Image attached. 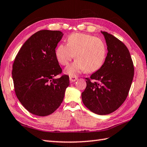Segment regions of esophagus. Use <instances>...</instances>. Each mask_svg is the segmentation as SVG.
I'll use <instances>...</instances> for the list:
<instances>
[{
	"instance_id": "34e87169",
	"label": "esophagus",
	"mask_w": 147,
	"mask_h": 147,
	"mask_svg": "<svg viewBox=\"0 0 147 147\" xmlns=\"http://www.w3.org/2000/svg\"><path fill=\"white\" fill-rule=\"evenodd\" d=\"M77 80V77H74V76H70V81L71 82H75Z\"/></svg>"
}]
</instances>
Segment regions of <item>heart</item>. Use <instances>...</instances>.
Masks as SVG:
<instances>
[{
    "label": "heart",
    "mask_w": 147,
    "mask_h": 147,
    "mask_svg": "<svg viewBox=\"0 0 147 147\" xmlns=\"http://www.w3.org/2000/svg\"><path fill=\"white\" fill-rule=\"evenodd\" d=\"M57 60L63 66L76 61L65 69V73L76 76L82 71L93 72L102 67L107 56V46L100 38L79 33L68 36L67 44H59L56 49Z\"/></svg>",
    "instance_id": "obj_1"
}]
</instances>
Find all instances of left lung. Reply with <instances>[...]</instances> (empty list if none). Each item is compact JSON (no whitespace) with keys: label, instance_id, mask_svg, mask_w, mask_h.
<instances>
[{"label":"left lung","instance_id":"1","mask_svg":"<svg viewBox=\"0 0 147 147\" xmlns=\"http://www.w3.org/2000/svg\"><path fill=\"white\" fill-rule=\"evenodd\" d=\"M101 32L106 40L107 56L102 67L86 78L82 100L91 112L107 115L118 109L126 99L133 82L134 65L125 45L113 35Z\"/></svg>","mask_w":147,"mask_h":147}]
</instances>
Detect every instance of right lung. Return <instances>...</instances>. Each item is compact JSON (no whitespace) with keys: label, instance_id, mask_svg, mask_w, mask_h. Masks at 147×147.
<instances>
[{"label":"right lung","instance_id":"1","mask_svg":"<svg viewBox=\"0 0 147 147\" xmlns=\"http://www.w3.org/2000/svg\"><path fill=\"white\" fill-rule=\"evenodd\" d=\"M63 34L60 31L40 30L21 47L13 65L14 91L22 105L38 116L51 114L60 106L69 77L63 75L57 60L56 47Z\"/></svg>","mask_w":147,"mask_h":147}]
</instances>
